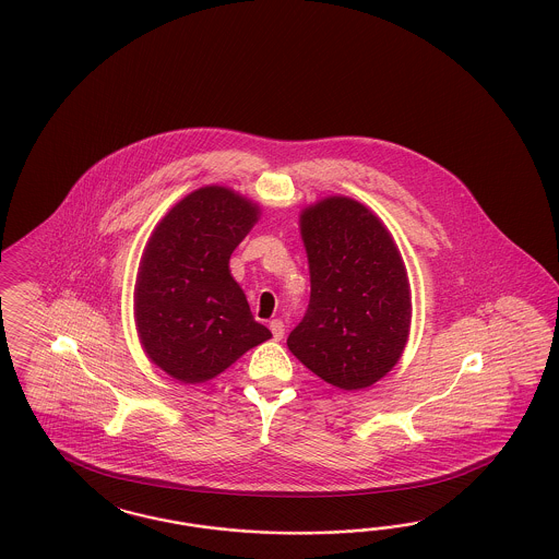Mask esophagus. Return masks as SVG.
I'll return each instance as SVG.
<instances>
[{
	"label": "esophagus",
	"mask_w": 559,
	"mask_h": 559,
	"mask_svg": "<svg viewBox=\"0 0 559 559\" xmlns=\"http://www.w3.org/2000/svg\"><path fill=\"white\" fill-rule=\"evenodd\" d=\"M270 332H272L274 341H281V338L285 336V324H283V320H272V322H270Z\"/></svg>",
	"instance_id": "esophagus-1"
}]
</instances>
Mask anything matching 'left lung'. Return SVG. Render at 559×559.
<instances>
[{"mask_svg": "<svg viewBox=\"0 0 559 559\" xmlns=\"http://www.w3.org/2000/svg\"><path fill=\"white\" fill-rule=\"evenodd\" d=\"M308 251V313L287 338L290 353L341 390L382 380L403 357L411 287L384 223L347 195H328L299 214Z\"/></svg>", "mask_w": 559, "mask_h": 559, "instance_id": "1", "label": "left lung"}]
</instances>
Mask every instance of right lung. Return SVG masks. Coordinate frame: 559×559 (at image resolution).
Wrapping results in <instances>:
<instances>
[{
    "label": "right lung",
    "mask_w": 559,
    "mask_h": 559,
    "mask_svg": "<svg viewBox=\"0 0 559 559\" xmlns=\"http://www.w3.org/2000/svg\"><path fill=\"white\" fill-rule=\"evenodd\" d=\"M260 206L225 186L188 193L154 227L134 289L135 330L154 366L202 384L269 341L231 276V253Z\"/></svg>",
    "instance_id": "obj_1"
}]
</instances>
